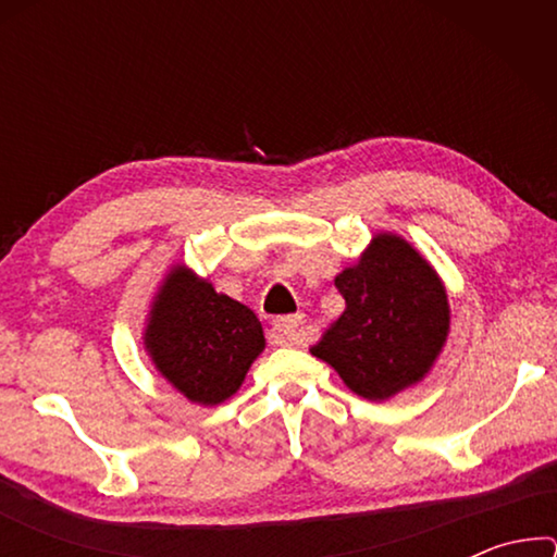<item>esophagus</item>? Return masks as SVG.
Instances as JSON below:
<instances>
[{"label":"esophagus","mask_w":557,"mask_h":557,"mask_svg":"<svg viewBox=\"0 0 557 557\" xmlns=\"http://www.w3.org/2000/svg\"><path fill=\"white\" fill-rule=\"evenodd\" d=\"M301 326H305V319L301 317H280L272 322L270 338L272 344L280 346H292L301 342Z\"/></svg>","instance_id":"obj_1"}]
</instances>
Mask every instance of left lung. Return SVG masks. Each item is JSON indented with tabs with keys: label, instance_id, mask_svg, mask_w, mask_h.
Masks as SVG:
<instances>
[{
	"label": "left lung",
	"instance_id": "obj_1",
	"mask_svg": "<svg viewBox=\"0 0 557 557\" xmlns=\"http://www.w3.org/2000/svg\"><path fill=\"white\" fill-rule=\"evenodd\" d=\"M344 314L309 346L361 398L385 400L430 371L449 329L445 287L398 235H375L336 275Z\"/></svg>",
	"mask_w": 557,
	"mask_h": 557
}]
</instances>
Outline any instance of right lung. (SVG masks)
Returning a JSON list of instances; mask_svg holds the SVG:
<instances>
[{
	"instance_id": "obj_1",
	"label": "right lung",
	"mask_w": 557,
	"mask_h": 557,
	"mask_svg": "<svg viewBox=\"0 0 557 557\" xmlns=\"http://www.w3.org/2000/svg\"><path fill=\"white\" fill-rule=\"evenodd\" d=\"M265 346L260 319L184 268L169 272L147 326L159 373L188 400L219 405L240 388Z\"/></svg>"
}]
</instances>
